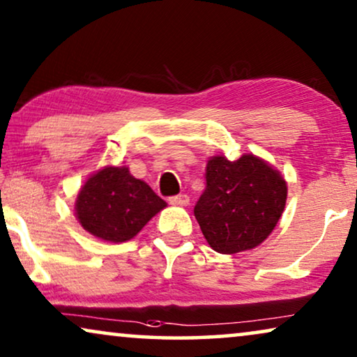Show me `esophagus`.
<instances>
[{"label":"esophagus","instance_id":"34e87169","mask_svg":"<svg viewBox=\"0 0 357 357\" xmlns=\"http://www.w3.org/2000/svg\"><path fill=\"white\" fill-rule=\"evenodd\" d=\"M169 203L170 204H177V206H188L190 198H188V195H185V193L175 195V197L169 198Z\"/></svg>","mask_w":357,"mask_h":357}]
</instances>
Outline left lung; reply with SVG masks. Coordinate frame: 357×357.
Returning a JSON list of instances; mask_svg holds the SVG:
<instances>
[{
  "instance_id": "8db88e82",
  "label": "left lung",
  "mask_w": 357,
  "mask_h": 357,
  "mask_svg": "<svg viewBox=\"0 0 357 357\" xmlns=\"http://www.w3.org/2000/svg\"><path fill=\"white\" fill-rule=\"evenodd\" d=\"M284 178L265 160L245 154L237 160L209 159L206 188L195 218L209 245L219 253L250 250L270 236L284 211Z\"/></svg>"
}]
</instances>
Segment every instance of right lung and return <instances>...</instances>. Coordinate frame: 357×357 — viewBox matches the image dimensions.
<instances>
[{
	"label": "right lung",
	"instance_id": "add662e5",
	"mask_svg": "<svg viewBox=\"0 0 357 357\" xmlns=\"http://www.w3.org/2000/svg\"><path fill=\"white\" fill-rule=\"evenodd\" d=\"M165 206L148 183L126 167H105L84 183L77 195L76 216L92 236L110 242L133 238Z\"/></svg>",
	"mask_w": 357,
	"mask_h": 357
}]
</instances>
